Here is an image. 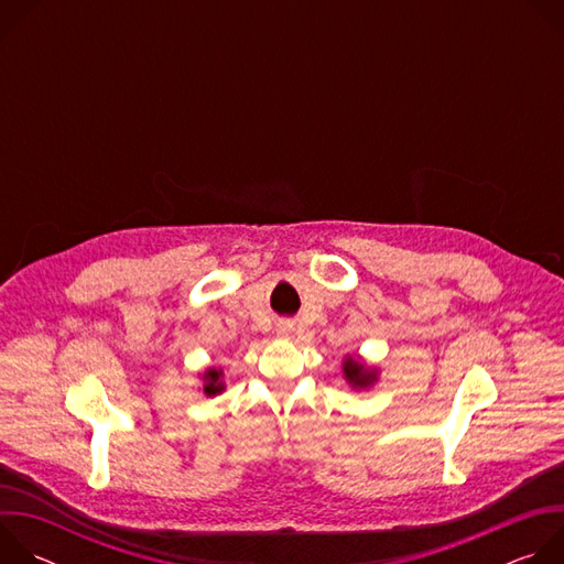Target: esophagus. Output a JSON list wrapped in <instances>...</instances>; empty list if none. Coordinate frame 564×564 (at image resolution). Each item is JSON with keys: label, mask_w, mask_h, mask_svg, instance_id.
Here are the masks:
<instances>
[{"label": "esophagus", "mask_w": 564, "mask_h": 564, "mask_svg": "<svg viewBox=\"0 0 564 564\" xmlns=\"http://www.w3.org/2000/svg\"><path fill=\"white\" fill-rule=\"evenodd\" d=\"M279 335L285 337V339H290L294 335V326L290 324V321H283V324L279 326Z\"/></svg>", "instance_id": "esophagus-1"}]
</instances>
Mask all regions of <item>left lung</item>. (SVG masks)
Returning a JSON list of instances; mask_svg holds the SVG:
<instances>
[{
    "instance_id": "obj_1",
    "label": "left lung",
    "mask_w": 564,
    "mask_h": 564,
    "mask_svg": "<svg viewBox=\"0 0 564 564\" xmlns=\"http://www.w3.org/2000/svg\"><path fill=\"white\" fill-rule=\"evenodd\" d=\"M341 368H344V379L355 390H368L379 381V368L366 364L361 355H346Z\"/></svg>"
}]
</instances>
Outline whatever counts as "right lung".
<instances>
[{
    "label": "right lung",
    "mask_w": 564,
    "mask_h": 564,
    "mask_svg": "<svg viewBox=\"0 0 564 564\" xmlns=\"http://www.w3.org/2000/svg\"><path fill=\"white\" fill-rule=\"evenodd\" d=\"M203 379V392L207 397H214V394H220L225 390V381H223V370H216V368H209L200 375Z\"/></svg>",
    "instance_id": "1"
}]
</instances>
